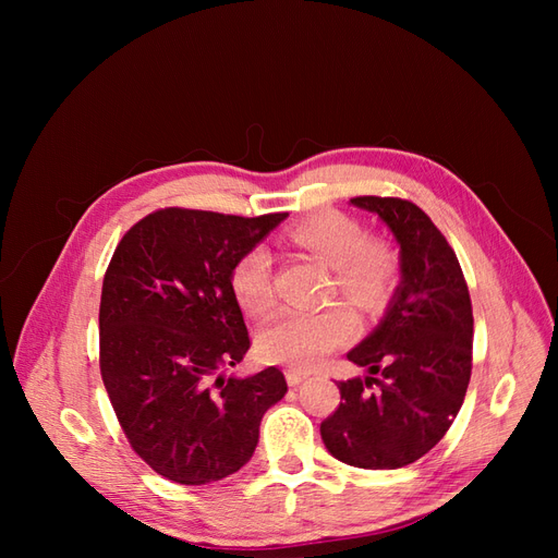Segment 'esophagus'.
Returning <instances> with one entry per match:
<instances>
[{"label":"esophagus","instance_id":"obj_1","mask_svg":"<svg viewBox=\"0 0 558 558\" xmlns=\"http://www.w3.org/2000/svg\"><path fill=\"white\" fill-rule=\"evenodd\" d=\"M310 377V373H300V369H286V381H289L291 386H298Z\"/></svg>","mask_w":558,"mask_h":558}]
</instances>
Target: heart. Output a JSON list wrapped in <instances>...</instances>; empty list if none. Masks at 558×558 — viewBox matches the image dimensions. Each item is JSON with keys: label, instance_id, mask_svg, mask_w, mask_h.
I'll use <instances>...</instances> for the list:
<instances>
[{"label": "heart", "instance_id": "obj_1", "mask_svg": "<svg viewBox=\"0 0 558 558\" xmlns=\"http://www.w3.org/2000/svg\"><path fill=\"white\" fill-rule=\"evenodd\" d=\"M291 240L332 267L335 291L359 310H377L393 289L398 263L381 242L367 240L359 221L340 211H320L291 228ZM232 293L251 316L275 307L272 258L265 248H253L232 269ZM356 318L344 305L320 312L286 310L258 332V351L269 363L293 369H312L330 351L351 340Z\"/></svg>", "mask_w": 558, "mask_h": 558}]
</instances>
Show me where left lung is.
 <instances>
[{
    "label": "left lung",
    "mask_w": 558,
    "mask_h": 558,
    "mask_svg": "<svg viewBox=\"0 0 558 558\" xmlns=\"http://www.w3.org/2000/svg\"><path fill=\"white\" fill-rule=\"evenodd\" d=\"M400 246V283L379 326L347 359L367 375L340 381L342 402L324 424L326 449L353 468L396 470L418 461L459 414L472 369V305L459 258L416 205L353 197ZM378 386L377 392L366 388Z\"/></svg>",
    "instance_id": "8db88e82"
}]
</instances>
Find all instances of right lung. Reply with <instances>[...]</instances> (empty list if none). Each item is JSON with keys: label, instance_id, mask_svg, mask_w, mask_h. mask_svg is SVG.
<instances>
[{"label": "right lung", "instance_id": "right-lung-1", "mask_svg": "<svg viewBox=\"0 0 558 558\" xmlns=\"http://www.w3.org/2000/svg\"><path fill=\"white\" fill-rule=\"evenodd\" d=\"M289 214L158 209L116 246L99 302V369L130 447L185 486L218 482L256 451L289 386L267 367L226 377L248 351L232 269Z\"/></svg>", "mask_w": 558, "mask_h": 558}]
</instances>
